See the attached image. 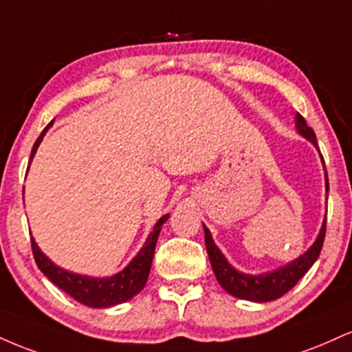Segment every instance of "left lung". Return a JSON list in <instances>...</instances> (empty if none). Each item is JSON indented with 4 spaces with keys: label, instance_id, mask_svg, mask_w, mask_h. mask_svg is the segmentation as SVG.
<instances>
[{
    "label": "left lung",
    "instance_id": "1",
    "mask_svg": "<svg viewBox=\"0 0 352 352\" xmlns=\"http://www.w3.org/2000/svg\"><path fill=\"white\" fill-rule=\"evenodd\" d=\"M296 129L298 132L308 139L314 147L318 148V140L316 134H314L313 129L306 124L305 117L300 112L296 114ZM324 162V160H322ZM328 185V184H326ZM205 230V245H207V253L210 258V263H212L213 273H215L217 281L220 283L221 288L225 289L232 296L240 298V300H248L254 302H266L273 301L281 298L283 294L288 293L289 289L296 285L298 281L308 273V270L314 265V261L318 260L319 253H321L322 243H324V235H326V220L322 221L321 232L316 238L311 248L305 254H301L300 258L293 260L292 263L281 266V268L274 270L270 273H261V274H245L238 270L233 268L228 263L227 258L223 256L220 252V248L213 241L212 233L210 230L204 225Z\"/></svg>",
    "mask_w": 352,
    "mask_h": 352
}]
</instances>
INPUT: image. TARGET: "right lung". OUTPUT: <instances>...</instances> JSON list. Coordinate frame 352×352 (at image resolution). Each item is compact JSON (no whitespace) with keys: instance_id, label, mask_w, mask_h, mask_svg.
I'll use <instances>...</instances> for the list:
<instances>
[{"instance_id":"right-lung-1","label":"right lung","mask_w":352,"mask_h":352,"mask_svg":"<svg viewBox=\"0 0 352 352\" xmlns=\"http://www.w3.org/2000/svg\"><path fill=\"white\" fill-rule=\"evenodd\" d=\"M51 124L52 120L50 125ZM50 125H47V127H50ZM47 127L44 129L41 135H39L38 140L34 142L30 160L33 159L36 151H38ZM167 220L168 215H164L159 221H157L155 227H153L151 235L147 238V241H145V245L140 248V252L135 254L134 260L125 266L122 272L114 274V276L92 278L86 276V274H78L59 268V266L52 263L50 258L39 250L34 238H31V248H33V256L38 268L41 270L58 288L63 289L64 293H67L71 298H74L76 301H79L80 305H86L89 308H109V306H116L120 305V302L129 301L131 298H134L135 294L142 292L145 283H147L148 273H151L157 238H159L162 225Z\"/></svg>"}]
</instances>
